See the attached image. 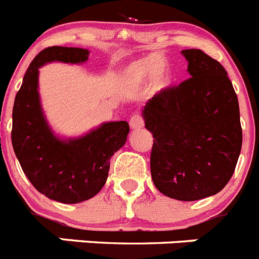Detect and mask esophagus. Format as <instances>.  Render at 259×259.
Returning <instances> with one entry per match:
<instances>
[{"mask_svg": "<svg viewBox=\"0 0 259 259\" xmlns=\"http://www.w3.org/2000/svg\"><path fill=\"white\" fill-rule=\"evenodd\" d=\"M130 125H131L132 130H140L144 127V118L140 114H135L130 120Z\"/></svg>", "mask_w": 259, "mask_h": 259, "instance_id": "1", "label": "esophagus"}]
</instances>
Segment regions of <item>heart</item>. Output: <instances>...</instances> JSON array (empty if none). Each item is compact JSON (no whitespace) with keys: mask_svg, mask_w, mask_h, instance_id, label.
I'll use <instances>...</instances> for the list:
<instances>
[{"mask_svg":"<svg viewBox=\"0 0 259 259\" xmlns=\"http://www.w3.org/2000/svg\"><path fill=\"white\" fill-rule=\"evenodd\" d=\"M146 75V87L150 93L161 92L171 81L170 66L159 54H152L131 62L120 72V80L128 87H139Z\"/></svg>","mask_w":259,"mask_h":259,"instance_id":"obj_1","label":"heart"}]
</instances>
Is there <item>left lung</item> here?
Masks as SVG:
<instances>
[{"label":"left lung","instance_id":"obj_1","mask_svg":"<svg viewBox=\"0 0 259 259\" xmlns=\"http://www.w3.org/2000/svg\"><path fill=\"white\" fill-rule=\"evenodd\" d=\"M189 79L143 109L154 137L150 172L157 189L179 201L217 194L232 178L242 144L237 96L227 71L200 49L182 50Z\"/></svg>","mask_w":259,"mask_h":259}]
</instances>
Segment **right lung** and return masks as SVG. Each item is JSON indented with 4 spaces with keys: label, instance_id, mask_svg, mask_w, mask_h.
Listing matches in <instances>:
<instances>
[{
    "label": "right lung",
    "instance_id": "obj_1",
    "mask_svg": "<svg viewBox=\"0 0 259 259\" xmlns=\"http://www.w3.org/2000/svg\"><path fill=\"white\" fill-rule=\"evenodd\" d=\"M89 50L50 47L31 62L13 107L11 143L32 185L48 198L77 203L101 191L109 175L110 158L127 141L124 120L102 123L84 136L61 139L47 122L38 95V67L49 62L83 63Z\"/></svg>",
    "mask_w": 259,
    "mask_h": 259
}]
</instances>
